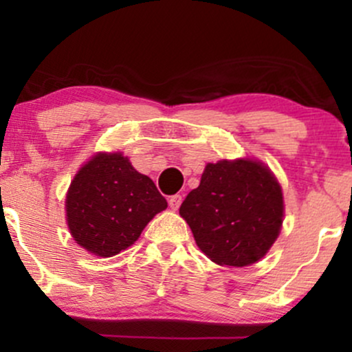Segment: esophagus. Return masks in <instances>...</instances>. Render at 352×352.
Listing matches in <instances>:
<instances>
[{
	"instance_id": "34e87169",
	"label": "esophagus",
	"mask_w": 352,
	"mask_h": 352,
	"mask_svg": "<svg viewBox=\"0 0 352 352\" xmlns=\"http://www.w3.org/2000/svg\"><path fill=\"white\" fill-rule=\"evenodd\" d=\"M168 205H170L172 210H179L182 205V195H172L170 199H168Z\"/></svg>"
}]
</instances>
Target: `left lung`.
<instances>
[{
    "label": "left lung",
    "mask_w": 352,
    "mask_h": 352,
    "mask_svg": "<svg viewBox=\"0 0 352 352\" xmlns=\"http://www.w3.org/2000/svg\"><path fill=\"white\" fill-rule=\"evenodd\" d=\"M283 193L265 164L252 159L208 164L180 205L199 248L221 266L256 263L283 225Z\"/></svg>",
    "instance_id": "8db88e82"
}]
</instances>
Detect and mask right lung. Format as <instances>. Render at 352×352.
I'll list each match as a JSON object with an SVG mask.
<instances>
[{"instance_id": "obj_1", "label": "right lung", "mask_w": 352, "mask_h": 352, "mask_svg": "<svg viewBox=\"0 0 352 352\" xmlns=\"http://www.w3.org/2000/svg\"><path fill=\"white\" fill-rule=\"evenodd\" d=\"M167 208L155 184L120 152H99L76 173L66 195L67 227L76 243L96 256L134 245L145 225Z\"/></svg>"}]
</instances>
